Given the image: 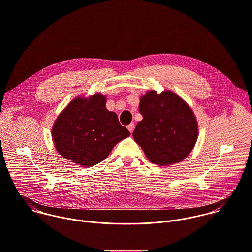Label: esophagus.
I'll return each mask as SVG.
<instances>
[{"mask_svg":"<svg viewBox=\"0 0 252 252\" xmlns=\"http://www.w3.org/2000/svg\"><path fill=\"white\" fill-rule=\"evenodd\" d=\"M134 124L133 123H131V124H129L128 126H127V129L130 131V133H132L133 132V130H134Z\"/></svg>","mask_w":252,"mask_h":252,"instance_id":"1","label":"esophagus"}]
</instances>
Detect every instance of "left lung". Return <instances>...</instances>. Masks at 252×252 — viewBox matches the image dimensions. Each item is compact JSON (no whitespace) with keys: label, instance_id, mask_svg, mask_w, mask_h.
Listing matches in <instances>:
<instances>
[{"label":"left lung","instance_id":"1","mask_svg":"<svg viewBox=\"0 0 252 252\" xmlns=\"http://www.w3.org/2000/svg\"><path fill=\"white\" fill-rule=\"evenodd\" d=\"M138 122L132 135L147 158L159 166L182 161L194 149L199 126L191 107L171 91H148L140 97Z\"/></svg>","mask_w":252,"mask_h":252}]
</instances>
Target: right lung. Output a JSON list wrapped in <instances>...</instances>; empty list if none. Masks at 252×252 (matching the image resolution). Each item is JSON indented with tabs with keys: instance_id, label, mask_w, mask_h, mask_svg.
Masks as SVG:
<instances>
[{
	"instance_id": "obj_1",
	"label": "right lung",
	"mask_w": 252,
	"mask_h": 252,
	"mask_svg": "<svg viewBox=\"0 0 252 252\" xmlns=\"http://www.w3.org/2000/svg\"><path fill=\"white\" fill-rule=\"evenodd\" d=\"M99 93L71 101L56 118L51 137L56 151L72 162L90 167L104 160L114 146L128 137L116 113Z\"/></svg>"
}]
</instances>
